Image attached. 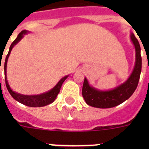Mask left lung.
<instances>
[{"label": "left lung", "instance_id": "8db88e82", "mask_svg": "<svg viewBox=\"0 0 149 149\" xmlns=\"http://www.w3.org/2000/svg\"><path fill=\"white\" fill-rule=\"evenodd\" d=\"M130 38L135 49V64L132 74L125 83L110 91H101L93 87L85 77L82 94L88 105L97 108L113 107L128 99L136 90L141 71V47L134 34L131 33Z\"/></svg>", "mask_w": 149, "mask_h": 149}]
</instances>
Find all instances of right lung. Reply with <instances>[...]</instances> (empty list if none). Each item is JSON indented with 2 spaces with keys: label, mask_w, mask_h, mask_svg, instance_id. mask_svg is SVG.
<instances>
[{
  "label": "right lung",
  "mask_w": 149,
  "mask_h": 149,
  "mask_svg": "<svg viewBox=\"0 0 149 149\" xmlns=\"http://www.w3.org/2000/svg\"><path fill=\"white\" fill-rule=\"evenodd\" d=\"M27 33H29V31L27 30H23L18 34V36L16 38L14 42H12V44L10 45V49H9V52H8V55L6 56L5 58V63H4V65H3V69H4V77H5V84L6 86L8 88V92L10 93V94L11 95L14 99L15 100H17L19 103L22 104H24L28 107H44L46 106V105H49V104H52V102L56 100V97L58 95V93H59L60 91V88L62 85H63V82L65 81L66 78L69 77L68 76H65V77H63L62 79L59 80V81L57 83L56 86H54L53 88L51 89L50 91L45 92V93H41V94H37V95H24V94H21V93H18L17 92H15L11 90V88L9 86V84H8V79H7V63H8V57L10 56V52L12 50L13 47L15 46V45H17V43H18L20 41L22 40V38L24 37V35H26Z\"/></svg>",
  "instance_id": "add662e5"
}]
</instances>
